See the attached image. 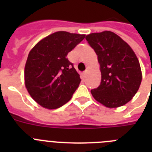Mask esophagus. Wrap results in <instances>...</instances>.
Listing matches in <instances>:
<instances>
[{
    "instance_id": "esophagus-1",
    "label": "esophagus",
    "mask_w": 152,
    "mask_h": 152,
    "mask_svg": "<svg viewBox=\"0 0 152 152\" xmlns=\"http://www.w3.org/2000/svg\"><path fill=\"white\" fill-rule=\"evenodd\" d=\"M88 68H86V70L84 72V73H83V77H86V76H87V75H88Z\"/></svg>"
}]
</instances>
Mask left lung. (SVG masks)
Segmentation results:
<instances>
[{
    "label": "left lung",
    "instance_id": "8db88e82",
    "mask_svg": "<svg viewBox=\"0 0 152 152\" xmlns=\"http://www.w3.org/2000/svg\"><path fill=\"white\" fill-rule=\"evenodd\" d=\"M86 39L96 52L101 82L91 94L108 108L122 107L137 93L142 75L136 55L127 42L111 31L93 33Z\"/></svg>",
    "mask_w": 152,
    "mask_h": 152
}]
</instances>
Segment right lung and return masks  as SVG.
<instances>
[{"label":"right lung","mask_w":152,"mask_h":152,"mask_svg":"<svg viewBox=\"0 0 152 152\" xmlns=\"http://www.w3.org/2000/svg\"><path fill=\"white\" fill-rule=\"evenodd\" d=\"M84 34L58 31L40 40L28 55L24 81L28 93L44 108L53 110L69 101L81 79L67 55Z\"/></svg>","instance_id":"obj_1"}]
</instances>
